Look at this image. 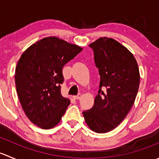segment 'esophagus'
Wrapping results in <instances>:
<instances>
[{"mask_svg": "<svg viewBox=\"0 0 159 159\" xmlns=\"http://www.w3.org/2000/svg\"><path fill=\"white\" fill-rule=\"evenodd\" d=\"M81 94H78V95H75V96H74V98L77 99V100H78V99L81 98Z\"/></svg>", "mask_w": 159, "mask_h": 159, "instance_id": "1", "label": "esophagus"}]
</instances>
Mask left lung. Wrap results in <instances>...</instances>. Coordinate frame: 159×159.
<instances>
[{
    "mask_svg": "<svg viewBox=\"0 0 159 159\" xmlns=\"http://www.w3.org/2000/svg\"><path fill=\"white\" fill-rule=\"evenodd\" d=\"M101 77L91 109L82 112L93 131L106 133L125 119L134 105L140 75L133 54L112 38H101L89 44Z\"/></svg>",
    "mask_w": 159,
    "mask_h": 159,
    "instance_id": "1",
    "label": "left lung"
}]
</instances>
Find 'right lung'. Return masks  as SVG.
Returning <instances> with one entry per match:
<instances>
[{"label": "right lung", "mask_w": 159, "mask_h": 159, "mask_svg": "<svg viewBox=\"0 0 159 159\" xmlns=\"http://www.w3.org/2000/svg\"><path fill=\"white\" fill-rule=\"evenodd\" d=\"M82 48L55 37L41 39L22 54L15 69L17 96L27 117L49 129L58 124L70 105L61 93L63 67Z\"/></svg>", "instance_id": "add662e5"}]
</instances>
